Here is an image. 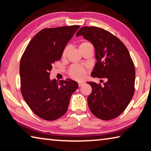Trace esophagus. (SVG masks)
Instances as JSON below:
<instances>
[{"mask_svg": "<svg viewBox=\"0 0 151 151\" xmlns=\"http://www.w3.org/2000/svg\"><path fill=\"white\" fill-rule=\"evenodd\" d=\"M84 84H85V83H84V82H79V83H78V86H79V87H81V86H83Z\"/></svg>", "mask_w": 151, "mask_h": 151, "instance_id": "34e87169", "label": "esophagus"}]
</instances>
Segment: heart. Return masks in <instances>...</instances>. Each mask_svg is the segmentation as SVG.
I'll return each instance as SVG.
<instances>
[{
  "label": "heart",
  "instance_id": "1",
  "mask_svg": "<svg viewBox=\"0 0 151 151\" xmlns=\"http://www.w3.org/2000/svg\"><path fill=\"white\" fill-rule=\"evenodd\" d=\"M91 45H92L89 42L83 41L79 45V49L81 50L84 48L88 47V46H91ZM68 50V47H66L65 49H64L63 52V57H65L66 53H67ZM69 73V75L70 77L75 79V80H82V79L85 78V76L86 75V70L85 68L83 67V66L75 65L72 66V67L70 68L69 73Z\"/></svg>",
  "mask_w": 151,
  "mask_h": 151
}]
</instances>
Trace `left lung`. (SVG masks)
Segmentation results:
<instances>
[{
    "label": "left lung",
    "instance_id": "8db88e82",
    "mask_svg": "<svg viewBox=\"0 0 151 151\" xmlns=\"http://www.w3.org/2000/svg\"><path fill=\"white\" fill-rule=\"evenodd\" d=\"M76 36H83L94 47L97 61L91 76L106 80L103 86L88 83L92 87L87 99L89 109L104 121L116 118L134 93L135 69L129 50L121 40L101 28L83 27Z\"/></svg>",
    "mask_w": 151,
    "mask_h": 151
}]
</instances>
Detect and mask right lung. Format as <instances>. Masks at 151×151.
<instances>
[{
    "label": "right lung",
    "mask_w": 151,
    "mask_h": 151,
    "mask_svg": "<svg viewBox=\"0 0 151 151\" xmlns=\"http://www.w3.org/2000/svg\"><path fill=\"white\" fill-rule=\"evenodd\" d=\"M80 26L44 29L30 40L20 63V91L36 115L55 121L67 111L70 96L78 83L70 79L50 80L55 62L62 57L66 44Z\"/></svg>",
    "instance_id": "right-lung-1"
}]
</instances>
